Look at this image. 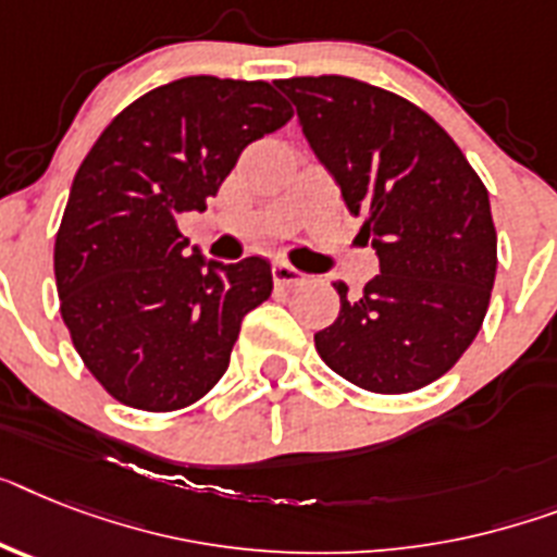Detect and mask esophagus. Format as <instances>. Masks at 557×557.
<instances>
[{
  "mask_svg": "<svg viewBox=\"0 0 557 557\" xmlns=\"http://www.w3.org/2000/svg\"><path fill=\"white\" fill-rule=\"evenodd\" d=\"M273 282H275V287H298V284L307 282V275L301 273V270L293 268V264L275 261V264H273Z\"/></svg>",
  "mask_w": 557,
  "mask_h": 557,
  "instance_id": "esophagus-1",
  "label": "esophagus"
}]
</instances>
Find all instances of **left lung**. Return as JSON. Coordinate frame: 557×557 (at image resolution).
<instances>
[{
  "label": "left lung",
  "mask_w": 557,
  "mask_h": 557,
  "mask_svg": "<svg viewBox=\"0 0 557 557\" xmlns=\"http://www.w3.org/2000/svg\"><path fill=\"white\" fill-rule=\"evenodd\" d=\"M312 153L364 215L381 273L342 310L315 350L342 379L401 395L453 370L484 324L498 268L490 196L430 113L350 76L278 82Z\"/></svg>",
  "instance_id": "left-lung-1"
}]
</instances>
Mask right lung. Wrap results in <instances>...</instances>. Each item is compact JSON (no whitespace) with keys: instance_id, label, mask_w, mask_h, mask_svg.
Masks as SVG:
<instances>
[{"instance_id":"obj_1","label":"right lung","mask_w":557,"mask_h":557,"mask_svg":"<svg viewBox=\"0 0 557 557\" xmlns=\"http://www.w3.org/2000/svg\"><path fill=\"white\" fill-rule=\"evenodd\" d=\"M293 119L268 82L185 76L139 96L73 176L53 247L59 310L119 404L173 412L219 384L270 264L187 256L176 215L205 210L250 141Z\"/></svg>"}]
</instances>
